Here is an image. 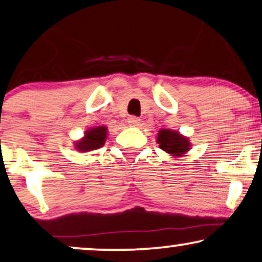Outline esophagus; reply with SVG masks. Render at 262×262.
<instances>
[{
  "mask_svg": "<svg viewBox=\"0 0 262 262\" xmlns=\"http://www.w3.org/2000/svg\"><path fill=\"white\" fill-rule=\"evenodd\" d=\"M139 123H141V119L137 117L127 118V124L130 125V126H138Z\"/></svg>",
  "mask_w": 262,
  "mask_h": 262,
  "instance_id": "obj_1",
  "label": "esophagus"
}]
</instances>
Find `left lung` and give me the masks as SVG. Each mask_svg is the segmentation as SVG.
Here are the masks:
<instances>
[{"label":"left lung","mask_w":262,"mask_h":262,"mask_svg":"<svg viewBox=\"0 0 262 262\" xmlns=\"http://www.w3.org/2000/svg\"><path fill=\"white\" fill-rule=\"evenodd\" d=\"M156 142H158L159 148L171 154L173 158L183 156V154H185L190 149V142L188 138L179 132L168 130V128L159 131Z\"/></svg>","instance_id":"1"}]
</instances>
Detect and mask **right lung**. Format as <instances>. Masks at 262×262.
I'll return each mask as SVG.
<instances>
[{
  "label": "right lung",
  "instance_id": "add662e5",
  "mask_svg": "<svg viewBox=\"0 0 262 262\" xmlns=\"http://www.w3.org/2000/svg\"><path fill=\"white\" fill-rule=\"evenodd\" d=\"M107 138V127L106 126H97L90 128L85 132V136L76 142V149L78 151H91L103 147L104 142Z\"/></svg>",
  "mask_w": 262,
  "mask_h": 262
}]
</instances>
